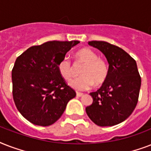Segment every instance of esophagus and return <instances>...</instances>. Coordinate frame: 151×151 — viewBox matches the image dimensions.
I'll return each mask as SVG.
<instances>
[{
  "label": "esophagus",
  "instance_id": "1",
  "mask_svg": "<svg viewBox=\"0 0 151 151\" xmlns=\"http://www.w3.org/2000/svg\"><path fill=\"white\" fill-rule=\"evenodd\" d=\"M76 94H77V96H78V97L82 96L83 95H84V94H83V93H81V92H77Z\"/></svg>",
  "mask_w": 151,
  "mask_h": 151
}]
</instances>
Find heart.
<instances>
[{"label":"heart","instance_id":"1","mask_svg":"<svg viewBox=\"0 0 151 151\" xmlns=\"http://www.w3.org/2000/svg\"><path fill=\"white\" fill-rule=\"evenodd\" d=\"M76 60L84 63L80 71L79 78L73 79L69 83L71 88L78 91H85L92 87L99 86L105 82L108 76L109 68L106 62L98 57V55L89 48H83L76 52ZM58 70L60 75L66 81L73 77V69L70 61L63 58L58 63Z\"/></svg>","mask_w":151,"mask_h":151}]
</instances>
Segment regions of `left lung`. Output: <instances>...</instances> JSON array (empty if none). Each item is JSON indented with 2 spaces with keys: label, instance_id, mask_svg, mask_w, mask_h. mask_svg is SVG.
Masks as SVG:
<instances>
[{
  "label": "left lung",
  "instance_id": "left-lung-1",
  "mask_svg": "<svg viewBox=\"0 0 151 151\" xmlns=\"http://www.w3.org/2000/svg\"><path fill=\"white\" fill-rule=\"evenodd\" d=\"M103 52L109 63L107 78L99 89L91 92L88 116L99 126H113L124 122L138 103L141 78L136 60L126 52L106 41H88Z\"/></svg>",
  "mask_w": 151,
  "mask_h": 151
}]
</instances>
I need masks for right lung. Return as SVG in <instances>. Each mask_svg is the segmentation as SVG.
I'll return each instance as SVG.
<instances>
[{"label":"right lung","instance_id":"add662e5","mask_svg":"<svg viewBox=\"0 0 151 151\" xmlns=\"http://www.w3.org/2000/svg\"><path fill=\"white\" fill-rule=\"evenodd\" d=\"M78 43L48 41L32 46L15 60L12 71L13 99L20 114L32 124H54L76 96L60 75L58 63Z\"/></svg>","mask_w":151,"mask_h":151}]
</instances>
